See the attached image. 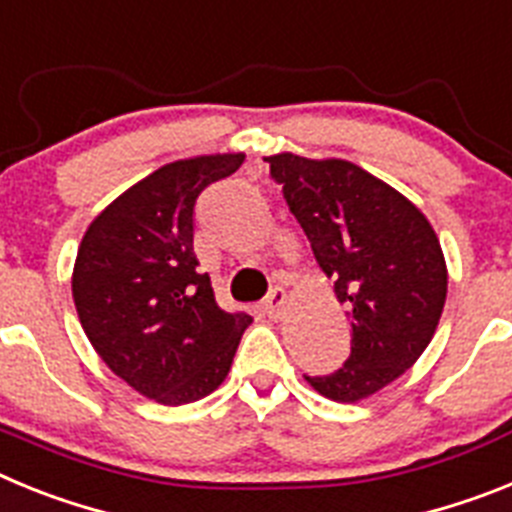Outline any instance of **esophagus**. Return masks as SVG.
I'll list each match as a JSON object with an SVG mask.
<instances>
[{"instance_id":"obj_1","label":"esophagus","mask_w":512,"mask_h":512,"mask_svg":"<svg viewBox=\"0 0 512 512\" xmlns=\"http://www.w3.org/2000/svg\"><path fill=\"white\" fill-rule=\"evenodd\" d=\"M262 306H265V311H268L270 317L281 319L283 311H286V291H283V286L270 288V293L265 296Z\"/></svg>"}]
</instances>
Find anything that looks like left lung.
I'll use <instances>...</instances> for the list:
<instances>
[{"instance_id":"1","label":"left lung","mask_w":512,"mask_h":512,"mask_svg":"<svg viewBox=\"0 0 512 512\" xmlns=\"http://www.w3.org/2000/svg\"><path fill=\"white\" fill-rule=\"evenodd\" d=\"M288 211L348 306L353 345L322 397L358 402L399 379L433 340L446 304V260L428 219L404 195L342 159L268 157Z\"/></svg>"}]
</instances>
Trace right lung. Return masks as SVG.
Returning a JSON list of instances; mask_svg holds the SVG:
<instances>
[{
    "label": "right lung",
    "mask_w": 512,
    "mask_h": 512,
    "mask_svg": "<svg viewBox=\"0 0 512 512\" xmlns=\"http://www.w3.org/2000/svg\"><path fill=\"white\" fill-rule=\"evenodd\" d=\"M242 162L244 154H211L164 164L115 198L79 244L71 293L92 348L162 404L211 394L252 322L219 309L193 252L198 195Z\"/></svg>",
    "instance_id": "1"
}]
</instances>
